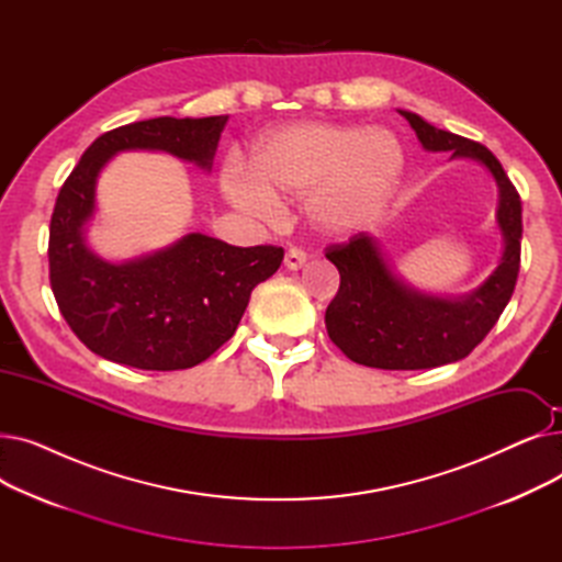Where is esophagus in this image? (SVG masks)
I'll return each instance as SVG.
<instances>
[{
	"instance_id": "1",
	"label": "esophagus",
	"mask_w": 562,
	"mask_h": 562,
	"mask_svg": "<svg viewBox=\"0 0 562 562\" xmlns=\"http://www.w3.org/2000/svg\"><path fill=\"white\" fill-rule=\"evenodd\" d=\"M305 261H307V255H305L301 248H289V250H286V255H284V266H286L289 271H299V269H303Z\"/></svg>"
}]
</instances>
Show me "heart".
Returning a JSON list of instances; mask_svg holds the SVG:
<instances>
[{"label":"heart","mask_w":562,"mask_h":562,"mask_svg":"<svg viewBox=\"0 0 562 562\" xmlns=\"http://www.w3.org/2000/svg\"><path fill=\"white\" fill-rule=\"evenodd\" d=\"M405 166L403 145L382 127L299 123L266 134L250 168L232 164L223 191L257 218L278 214V198H304L323 234H350L375 218L392 198Z\"/></svg>","instance_id":"obj_1"}]
</instances>
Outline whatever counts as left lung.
Returning <instances> with one entry per match:
<instances>
[{
    "label": "left lung",
    "instance_id": "obj_1",
    "mask_svg": "<svg viewBox=\"0 0 562 562\" xmlns=\"http://www.w3.org/2000/svg\"><path fill=\"white\" fill-rule=\"evenodd\" d=\"M428 153H451L483 164L498 187L496 223L504 255L492 276L460 299L432 296L403 282L380 244L360 232L326 250L339 271V291L326 310L330 339L346 358L373 369H432L467 358L506 310L521 255V200L504 166L485 145L437 130L422 115L398 111Z\"/></svg>",
    "mask_w": 562,
    "mask_h": 562
}]
</instances>
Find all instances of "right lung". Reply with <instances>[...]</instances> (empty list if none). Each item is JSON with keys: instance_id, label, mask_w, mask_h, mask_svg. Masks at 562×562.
Wrapping results in <instances>:
<instances>
[{"instance_id": "obj_1", "label": "right lung", "mask_w": 562, "mask_h": 562, "mask_svg": "<svg viewBox=\"0 0 562 562\" xmlns=\"http://www.w3.org/2000/svg\"><path fill=\"white\" fill-rule=\"evenodd\" d=\"M227 115L150 117L95 138L58 191L49 284L72 333L95 356L145 371L204 362L234 335L252 289L282 263L278 246L236 248L200 232L113 263L86 244L100 170L125 150H159L212 170Z\"/></svg>"}]
</instances>
